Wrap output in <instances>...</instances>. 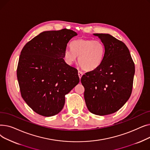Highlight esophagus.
<instances>
[{
	"mask_svg": "<svg viewBox=\"0 0 150 150\" xmlns=\"http://www.w3.org/2000/svg\"><path fill=\"white\" fill-rule=\"evenodd\" d=\"M78 76H79L80 78H81V76H83V72L80 70H78Z\"/></svg>",
	"mask_w": 150,
	"mask_h": 150,
	"instance_id": "34e87169",
	"label": "esophagus"
}]
</instances>
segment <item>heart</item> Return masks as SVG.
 Returning <instances> with one entry per match:
<instances>
[{
  "mask_svg": "<svg viewBox=\"0 0 150 150\" xmlns=\"http://www.w3.org/2000/svg\"><path fill=\"white\" fill-rule=\"evenodd\" d=\"M70 49L64 51V57L69 64L78 57V63L85 70L92 71L101 64L105 54L104 44L100 40L78 39L70 44Z\"/></svg>",
  "mask_w": 150,
  "mask_h": 150,
  "instance_id": "heart-1",
  "label": "heart"
}]
</instances>
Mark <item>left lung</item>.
I'll list each match as a JSON object with an SVG mask.
<instances>
[{
    "mask_svg": "<svg viewBox=\"0 0 150 150\" xmlns=\"http://www.w3.org/2000/svg\"><path fill=\"white\" fill-rule=\"evenodd\" d=\"M105 47V54L96 69L81 78L84 97L89 111L105 115L119 110L132 92L135 66L129 49L123 42L109 34L94 33Z\"/></svg>",
    "mask_w": 150,
    "mask_h": 150,
    "instance_id": "1",
    "label": "left lung"
}]
</instances>
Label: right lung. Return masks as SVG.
<instances>
[{
  "label": "right lung",
  "mask_w": 150,
  "mask_h": 150,
  "mask_svg": "<svg viewBox=\"0 0 150 150\" xmlns=\"http://www.w3.org/2000/svg\"><path fill=\"white\" fill-rule=\"evenodd\" d=\"M76 35L67 28L43 31L21 52L17 77L21 96L39 115L58 114L64 107L65 96L80 81L77 69L64 60L67 43Z\"/></svg>",
  "instance_id": "add662e5"
}]
</instances>
